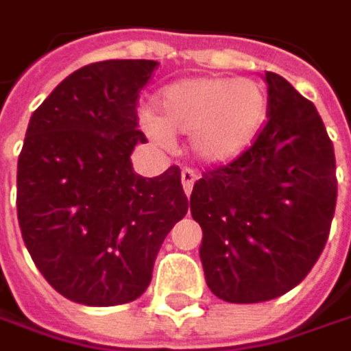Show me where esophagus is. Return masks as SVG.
Instances as JSON below:
<instances>
[{"instance_id": "esophagus-1", "label": "esophagus", "mask_w": 351, "mask_h": 351, "mask_svg": "<svg viewBox=\"0 0 351 351\" xmlns=\"http://www.w3.org/2000/svg\"><path fill=\"white\" fill-rule=\"evenodd\" d=\"M180 180H182V189H184V193L186 196L193 193V186H195V180H196V173L193 169H182V173H180Z\"/></svg>"}]
</instances>
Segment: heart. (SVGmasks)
<instances>
[{
  "instance_id": "1",
  "label": "heart",
  "mask_w": 351,
  "mask_h": 351,
  "mask_svg": "<svg viewBox=\"0 0 351 351\" xmlns=\"http://www.w3.org/2000/svg\"><path fill=\"white\" fill-rule=\"evenodd\" d=\"M268 119V93L254 79L195 77L162 89L156 113L145 117L158 143L189 134L198 162L220 167L237 160L258 138Z\"/></svg>"
}]
</instances>
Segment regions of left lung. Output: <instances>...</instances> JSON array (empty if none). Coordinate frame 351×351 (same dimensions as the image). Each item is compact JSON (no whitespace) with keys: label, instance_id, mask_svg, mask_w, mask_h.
I'll list each match as a JSON object with an SVG mask.
<instances>
[{"label":"left lung","instance_id":"8db88e82","mask_svg":"<svg viewBox=\"0 0 351 351\" xmlns=\"http://www.w3.org/2000/svg\"><path fill=\"white\" fill-rule=\"evenodd\" d=\"M264 81L268 123L254 145L204 173L191 195L206 284L234 304L278 298L308 276L338 196L334 145L316 107L276 73Z\"/></svg>","mask_w":351,"mask_h":351}]
</instances>
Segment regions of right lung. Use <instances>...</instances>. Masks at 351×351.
Returning <instances> with one entry per match:
<instances>
[{"label": "right lung", "mask_w": 351, "mask_h": 351, "mask_svg": "<svg viewBox=\"0 0 351 351\" xmlns=\"http://www.w3.org/2000/svg\"><path fill=\"white\" fill-rule=\"evenodd\" d=\"M158 67L111 59L63 79L29 119L17 220L35 266L77 304L119 306L151 284L162 240L189 210L180 169L136 175V99Z\"/></svg>", "instance_id": "obj_1"}]
</instances>
